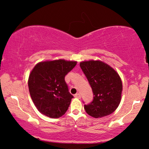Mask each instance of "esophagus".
Wrapping results in <instances>:
<instances>
[{"mask_svg": "<svg viewBox=\"0 0 149 149\" xmlns=\"http://www.w3.org/2000/svg\"><path fill=\"white\" fill-rule=\"evenodd\" d=\"M74 97H76V98L80 99V98H81V95H80V93H76V94L74 95Z\"/></svg>", "mask_w": 149, "mask_h": 149, "instance_id": "esophagus-1", "label": "esophagus"}]
</instances>
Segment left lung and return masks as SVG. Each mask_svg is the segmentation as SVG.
Masks as SVG:
<instances>
[{
    "label": "left lung",
    "instance_id": "left-lung-1",
    "mask_svg": "<svg viewBox=\"0 0 149 149\" xmlns=\"http://www.w3.org/2000/svg\"><path fill=\"white\" fill-rule=\"evenodd\" d=\"M80 67L94 95L91 103L84 105L86 113L94 118L111 115L121 102L123 85L119 75L113 68L99 60L81 62Z\"/></svg>",
    "mask_w": 149,
    "mask_h": 149
}]
</instances>
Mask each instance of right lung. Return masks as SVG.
Instances as JSON below:
<instances>
[{"label":"right lung","mask_w":149,"mask_h":149,"mask_svg":"<svg viewBox=\"0 0 149 149\" xmlns=\"http://www.w3.org/2000/svg\"><path fill=\"white\" fill-rule=\"evenodd\" d=\"M76 64L74 61L58 60L39 62L34 67L29 75L28 88L40 113L59 118L67 111L73 95L64 78Z\"/></svg>","instance_id":"add662e5"}]
</instances>
